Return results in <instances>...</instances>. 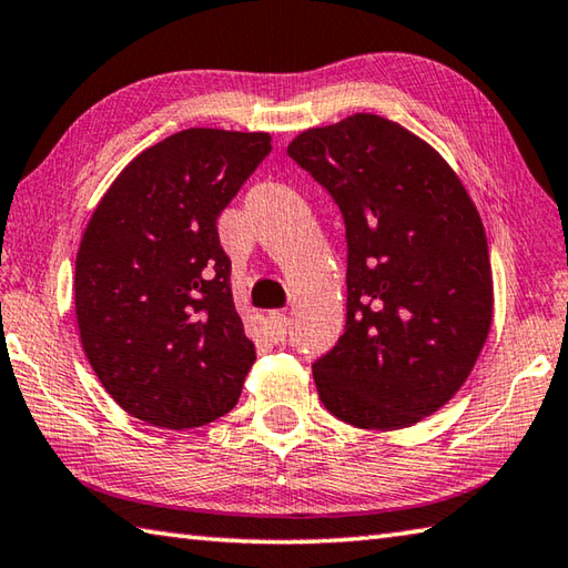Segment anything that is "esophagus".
<instances>
[{"instance_id": "34e87169", "label": "esophagus", "mask_w": 568, "mask_h": 568, "mask_svg": "<svg viewBox=\"0 0 568 568\" xmlns=\"http://www.w3.org/2000/svg\"><path fill=\"white\" fill-rule=\"evenodd\" d=\"M288 331V318L282 312H272L266 316V334L272 336V341H284Z\"/></svg>"}]
</instances>
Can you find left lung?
<instances>
[{
	"mask_svg": "<svg viewBox=\"0 0 568 568\" xmlns=\"http://www.w3.org/2000/svg\"><path fill=\"white\" fill-rule=\"evenodd\" d=\"M286 153L346 222V331L314 363L318 398L366 430L420 423L463 388L489 336L495 288L475 202L433 145L376 113L308 128Z\"/></svg>",
	"mask_w": 568,
	"mask_h": 568,
	"instance_id": "left-lung-1",
	"label": "left lung"
}]
</instances>
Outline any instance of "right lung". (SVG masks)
I'll use <instances>...</instances> for the list:
<instances>
[{
  "mask_svg": "<svg viewBox=\"0 0 568 568\" xmlns=\"http://www.w3.org/2000/svg\"><path fill=\"white\" fill-rule=\"evenodd\" d=\"M270 133L187 128L148 148L85 224L73 302L85 358L121 408L183 430L230 413L256 358L217 217Z\"/></svg>",
  "mask_w": 568,
  "mask_h": 568,
  "instance_id": "1",
  "label": "right lung"
}]
</instances>
